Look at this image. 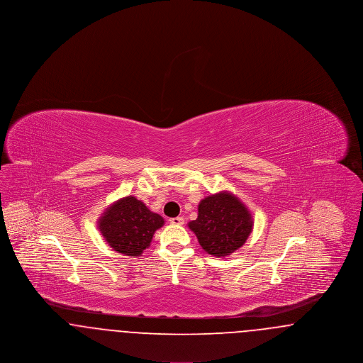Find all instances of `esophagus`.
Wrapping results in <instances>:
<instances>
[{
  "label": "esophagus",
  "instance_id": "esophagus-1",
  "mask_svg": "<svg viewBox=\"0 0 363 363\" xmlns=\"http://www.w3.org/2000/svg\"><path fill=\"white\" fill-rule=\"evenodd\" d=\"M169 222H170L172 225H182L185 223V219H184L182 216H177V218H172Z\"/></svg>",
  "mask_w": 363,
  "mask_h": 363
}]
</instances>
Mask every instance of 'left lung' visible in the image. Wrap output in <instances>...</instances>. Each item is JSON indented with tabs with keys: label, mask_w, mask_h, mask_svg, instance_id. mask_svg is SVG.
<instances>
[{
	"label": "left lung",
	"mask_w": 363,
	"mask_h": 363,
	"mask_svg": "<svg viewBox=\"0 0 363 363\" xmlns=\"http://www.w3.org/2000/svg\"><path fill=\"white\" fill-rule=\"evenodd\" d=\"M188 225L208 255L225 257L246 242L253 218L238 197L230 191H219L200 201L199 216Z\"/></svg>",
	"instance_id": "8db88e82"
}]
</instances>
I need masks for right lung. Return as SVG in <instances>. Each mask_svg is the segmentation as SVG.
Segmentation results:
<instances>
[{
	"label": "right lung",
	"instance_id": "right-lung-1",
	"mask_svg": "<svg viewBox=\"0 0 363 363\" xmlns=\"http://www.w3.org/2000/svg\"><path fill=\"white\" fill-rule=\"evenodd\" d=\"M164 219L133 196H128L106 208L98 228L113 250L125 256H141L152 241Z\"/></svg>",
	"mask_w": 363,
	"mask_h": 363
}]
</instances>
